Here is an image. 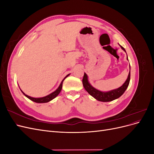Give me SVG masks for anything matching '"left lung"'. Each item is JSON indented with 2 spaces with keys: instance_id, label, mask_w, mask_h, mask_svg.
Returning a JSON list of instances; mask_svg holds the SVG:
<instances>
[{
  "instance_id": "obj_1",
  "label": "left lung",
  "mask_w": 154,
  "mask_h": 154,
  "mask_svg": "<svg viewBox=\"0 0 154 154\" xmlns=\"http://www.w3.org/2000/svg\"><path fill=\"white\" fill-rule=\"evenodd\" d=\"M121 48L125 51V49L122 47V46H121ZM130 79V72H129L127 80H126V82L123 83V85L122 87H119L118 88H117V89L112 90L109 92H101L100 91L96 89L95 88H94L92 85H91L90 83H88L87 75L85 73H84V76H83V80H82V83H83V87L85 88V89L88 92V94L91 95L92 97H94L95 99L100 101L108 102V101H113L116 99L118 98V97H119L123 94L129 85Z\"/></svg>"
}]
</instances>
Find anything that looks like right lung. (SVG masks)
Here are the masks:
<instances>
[{
	"instance_id": "right-lung-1",
	"label": "right lung",
	"mask_w": 154,
	"mask_h": 154,
	"mask_svg": "<svg viewBox=\"0 0 154 154\" xmlns=\"http://www.w3.org/2000/svg\"><path fill=\"white\" fill-rule=\"evenodd\" d=\"M69 75V74H68V75H67L66 77L64 78L63 80L62 81L61 83H60V85L59 87L57 88V90H56L54 92L51 93V94H49V95H48V96H45V97H38V98H35V97H31V96H27V94H25V93H24V92H22V91H22V92L23 93V94H24V96H26L27 97V98H29V100H31L32 101L36 102V103H47V102H49V101H50L51 100H53L54 98H55V97H57V96L59 94V93L60 92V91H61V90H62L63 82V80H65V79H66Z\"/></svg>"
}]
</instances>
